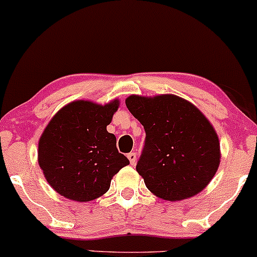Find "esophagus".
Wrapping results in <instances>:
<instances>
[{
	"mask_svg": "<svg viewBox=\"0 0 257 257\" xmlns=\"http://www.w3.org/2000/svg\"><path fill=\"white\" fill-rule=\"evenodd\" d=\"M127 158L131 165H135V163H136V153L135 152H130L127 155Z\"/></svg>",
	"mask_w": 257,
	"mask_h": 257,
	"instance_id": "1",
	"label": "esophagus"
}]
</instances>
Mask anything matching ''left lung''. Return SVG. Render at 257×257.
<instances>
[{
    "label": "left lung",
    "instance_id": "left-lung-1",
    "mask_svg": "<svg viewBox=\"0 0 257 257\" xmlns=\"http://www.w3.org/2000/svg\"><path fill=\"white\" fill-rule=\"evenodd\" d=\"M125 102L146 131L136 171L148 189L169 202L202 192L221 157L218 134L202 111L172 94L130 95Z\"/></svg>",
    "mask_w": 257,
    "mask_h": 257
}]
</instances>
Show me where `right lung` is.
<instances>
[{
	"mask_svg": "<svg viewBox=\"0 0 257 257\" xmlns=\"http://www.w3.org/2000/svg\"><path fill=\"white\" fill-rule=\"evenodd\" d=\"M118 106L117 99L105 105L75 100L49 121L38 142V163L58 194L80 203L96 199L130 165L106 130Z\"/></svg>",
	"mask_w": 257,
	"mask_h": 257,
	"instance_id": "1",
	"label": "right lung"
}]
</instances>
